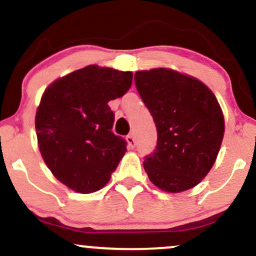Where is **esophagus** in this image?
Masks as SVG:
<instances>
[{
    "instance_id": "1",
    "label": "esophagus",
    "mask_w": 256,
    "mask_h": 256,
    "mask_svg": "<svg viewBox=\"0 0 256 256\" xmlns=\"http://www.w3.org/2000/svg\"><path fill=\"white\" fill-rule=\"evenodd\" d=\"M126 140H128L130 148H134V146H136V140H134V134H128V136L126 137Z\"/></svg>"
}]
</instances>
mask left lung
<instances>
[{
    "mask_svg": "<svg viewBox=\"0 0 256 256\" xmlns=\"http://www.w3.org/2000/svg\"><path fill=\"white\" fill-rule=\"evenodd\" d=\"M134 83L158 131L143 161L158 189L180 192L198 185L216 162L224 137L222 108L198 79L168 68L138 71Z\"/></svg>",
    "mask_w": 256,
    "mask_h": 256,
    "instance_id": "8db88e82",
    "label": "left lung"
}]
</instances>
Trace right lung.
<instances>
[{"label": "right lung", "instance_id": "1", "mask_svg": "<svg viewBox=\"0 0 256 256\" xmlns=\"http://www.w3.org/2000/svg\"><path fill=\"white\" fill-rule=\"evenodd\" d=\"M132 72L90 64L52 83L36 113L40 154L55 178L80 194L110 182L128 142L112 131L108 102L131 88Z\"/></svg>", "mask_w": 256, "mask_h": 256}]
</instances>
